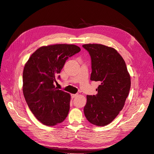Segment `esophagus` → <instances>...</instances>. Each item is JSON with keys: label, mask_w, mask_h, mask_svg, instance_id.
<instances>
[{"label": "esophagus", "mask_w": 154, "mask_h": 154, "mask_svg": "<svg viewBox=\"0 0 154 154\" xmlns=\"http://www.w3.org/2000/svg\"><path fill=\"white\" fill-rule=\"evenodd\" d=\"M78 96V94H71V97L72 98H74V97H76Z\"/></svg>", "instance_id": "34e87169"}]
</instances>
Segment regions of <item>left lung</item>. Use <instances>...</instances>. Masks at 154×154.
Instances as JSON below:
<instances>
[{"label":"left lung","instance_id":"1","mask_svg":"<svg viewBox=\"0 0 154 154\" xmlns=\"http://www.w3.org/2000/svg\"><path fill=\"white\" fill-rule=\"evenodd\" d=\"M91 57V80L100 82L96 95H87L84 114L91 123L102 127L110 123L125 105L129 94L130 76L115 49L102 44L83 45Z\"/></svg>","mask_w":154,"mask_h":154}]
</instances>
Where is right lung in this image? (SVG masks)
Returning a JSON list of instances; mask_svg holds the SVG:
<instances>
[{"mask_svg": "<svg viewBox=\"0 0 154 154\" xmlns=\"http://www.w3.org/2000/svg\"><path fill=\"white\" fill-rule=\"evenodd\" d=\"M81 51L72 44L42 46L32 53L23 71L22 91L32 113L42 123L54 126L68 115L71 96L55 87L66 60ZM60 78V76H58Z\"/></svg>", "mask_w": 154, "mask_h": 154, "instance_id": "obj_1", "label": "right lung"}]
</instances>
